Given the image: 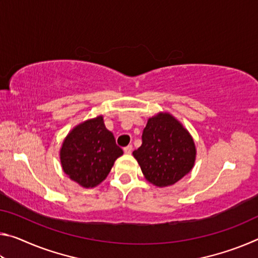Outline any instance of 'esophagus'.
Segmentation results:
<instances>
[{
  "label": "esophagus",
  "instance_id": "esophagus-1",
  "mask_svg": "<svg viewBox=\"0 0 258 258\" xmlns=\"http://www.w3.org/2000/svg\"><path fill=\"white\" fill-rule=\"evenodd\" d=\"M132 150H133V147L132 146H127V147L124 148V152H125L126 155H131V152H132Z\"/></svg>",
  "mask_w": 258,
  "mask_h": 258
}]
</instances>
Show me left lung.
<instances>
[{
  "label": "left lung",
  "instance_id": "left-lung-1",
  "mask_svg": "<svg viewBox=\"0 0 258 258\" xmlns=\"http://www.w3.org/2000/svg\"><path fill=\"white\" fill-rule=\"evenodd\" d=\"M194 138L172 113L150 117L143 130L142 145L133 151L146 180L158 187L175 184L195 166Z\"/></svg>",
  "mask_w": 258,
  "mask_h": 258
}]
</instances>
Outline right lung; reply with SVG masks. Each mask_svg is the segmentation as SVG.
<instances>
[{"label":"right lung","mask_w":258,"mask_h":258,"mask_svg":"<svg viewBox=\"0 0 258 258\" xmlns=\"http://www.w3.org/2000/svg\"><path fill=\"white\" fill-rule=\"evenodd\" d=\"M124 152L99 115L76 125L63 139L59 156L62 171L72 181L89 189L106 180Z\"/></svg>","instance_id":"right-lung-1"}]
</instances>
